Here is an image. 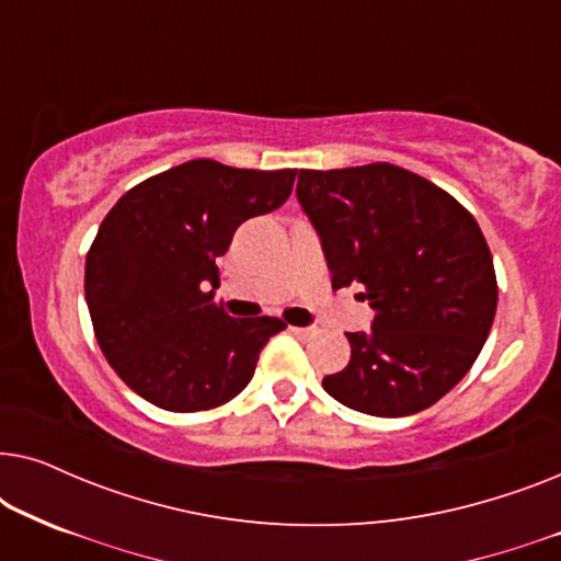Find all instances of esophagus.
<instances>
[{"mask_svg":"<svg viewBox=\"0 0 561 561\" xmlns=\"http://www.w3.org/2000/svg\"><path fill=\"white\" fill-rule=\"evenodd\" d=\"M290 334H296L298 340H309V336H313V329H309V327H290Z\"/></svg>","mask_w":561,"mask_h":561,"instance_id":"34e87169","label":"esophagus"}]
</instances>
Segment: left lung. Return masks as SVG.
Returning a JSON list of instances; mask_svg holds the SVG:
<instances>
[{"instance_id": "obj_1", "label": "left lung", "mask_w": 561, "mask_h": 561, "mask_svg": "<svg viewBox=\"0 0 561 561\" xmlns=\"http://www.w3.org/2000/svg\"><path fill=\"white\" fill-rule=\"evenodd\" d=\"M296 196L321 237L332 286L375 311L324 390L370 416L428 409L465 378L495 319L493 255L478 221L432 181L390 163L301 171Z\"/></svg>"}]
</instances>
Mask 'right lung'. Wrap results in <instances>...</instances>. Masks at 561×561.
<instances>
[{"mask_svg": "<svg viewBox=\"0 0 561 561\" xmlns=\"http://www.w3.org/2000/svg\"><path fill=\"white\" fill-rule=\"evenodd\" d=\"M296 171H250L198 158L129 188L91 242L83 290L114 373L165 411H209L255 375L260 350L286 329L234 319L214 304L217 257L237 227L286 202Z\"/></svg>", "mask_w": 561, "mask_h": 561, "instance_id": "1", "label": "right lung"}]
</instances>
